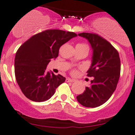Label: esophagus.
<instances>
[{
	"instance_id": "34e87169",
	"label": "esophagus",
	"mask_w": 135,
	"mask_h": 135,
	"mask_svg": "<svg viewBox=\"0 0 135 135\" xmlns=\"http://www.w3.org/2000/svg\"><path fill=\"white\" fill-rule=\"evenodd\" d=\"M66 82H74V81H75V80H73V79L69 78H67L66 79Z\"/></svg>"
}]
</instances>
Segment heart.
<instances>
[{"instance_id":"b5f03b06","label":"heart","mask_w":135,"mask_h":135,"mask_svg":"<svg viewBox=\"0 0 135 135\" xmlns=\"http://www.w3.org/2000/svg\"><path fill=\"white\" fill-rule=\"evenodd\" d=\"M78 45H83V46H88L87 45L84 44H78Z\"/></svg>"}]
</instances>
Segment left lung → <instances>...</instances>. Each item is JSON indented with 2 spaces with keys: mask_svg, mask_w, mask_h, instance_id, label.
Returning a JSON list of instances; mask_svg holds the SVG:
<instances>
[{
  "mask_svg": "<svg viewBox=\"0 0 135 135\" xmlns=\"http://www.w3.org/2000/svg\"><path fill=\"white\" fill-rule=\"evenodd\" d=\"M78 36L88 40L91 47V64L87 73L93 80L76 99L84 107L95 108L106 103L116 89L120 75V59L112 45L99 35L82 32Z\"/></svg>",
  "mask_w": 135,
  "mask_h": 135,
  "instance_id": "left-lung-1",
  "label": "left lung"
}]
</instances>
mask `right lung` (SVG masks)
<instances>
[{"mask_svg":"<svg viewBox=\"0 0 135 135\" xmlns=\"http://www.w3.org/2000/svg\"><path fill=\"white\" fill-rule=\"evenodd\" d=\"M76 36L73 32L47 30L32 36L20 46L15 57V76L26 97L35 102L47 100L65 82V77L47 72L46 68L51 59L57 57L60 47Z\"/></svg>","mask_w":135,"mask_h":135,"instance_id":"obj_1","label":"right lung"}]
</instances>
